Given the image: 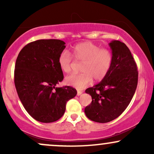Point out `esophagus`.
<instances>
[{"label": "esophagus", "instance_id": "esophagus-1", "mask_svg": "<svg viewBox=\"0 0 154 154\" xmlns=\"http://www.w3.org/2000/svg\"><path fill=\"white\" fill-rule=\"evenodd\" d=\"M81 94H82V91H77V95H80Z\"/></svg>", "mask_w": 154, "mask_h": 154}]
</instances>
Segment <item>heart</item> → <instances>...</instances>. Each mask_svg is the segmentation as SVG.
Segmentation results:
<instances>
[{"label": "heart", "mask_w": 154, "mask_h": 154, "mask_svg": "<svg viewBox=\"0 0 154 154\" xmlns=\"http://www.w3.org/2000/svg\"><path fill=\"white\" fill-rule=\"evenodd\" d=\"M72 55L75 60L82 61L81 74H72L65 78L69 86L82 89L93 82L103 79L109 73L113 61V55L109 50L100 48L98 45L85 42L75 45L72 49ZM59 67L63 72L71 71L72 58L67 51H62L58 58Z\"/></svg>", "instance_id": "b5f03b06"}]
</instances>
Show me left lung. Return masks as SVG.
Masks as SVG:
<instances>
[{
  "label": "left lung",
  "instance_id": "8db88e82",
  "mask_svg": "<svg viewBox=\"0 0 154 154\" xmlns=\"http://www.w3.org/2000/svg\"><path fill=\"white\" fill-rule=\"evenodd\" d=\"M113 61L108 75L98 84L88 88L85 93L92 102L85 113L95 122L106 123L122 114L131 101L137 85L138 72L128 46L119 40L109 43Z\"/></svg>",
  "mask_w": 154,
  "mask_h": 154
}]
</instances>
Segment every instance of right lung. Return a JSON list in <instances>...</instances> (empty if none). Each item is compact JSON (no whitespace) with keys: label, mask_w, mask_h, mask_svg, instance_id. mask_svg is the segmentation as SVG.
Here are the masks:
<instances>
[{"label":"right lung","mask_w":154,"mask_h":154,"mask_svg":"<svg viewBox=\"0 0 154 154\" xmlns=\"http://www.w3.org/2000/svg\"><path fill=\"white\" fill-rule=\"evenodd\" d=\"M65 47L62 40H38L23 48L16 61L14 84L19 98L28 114L40 122L59 119L66 102L77 95L70 86L56 88L63 79L58 58Z\"/></svg>","instance_id":"add662e5"}]
</instances>
